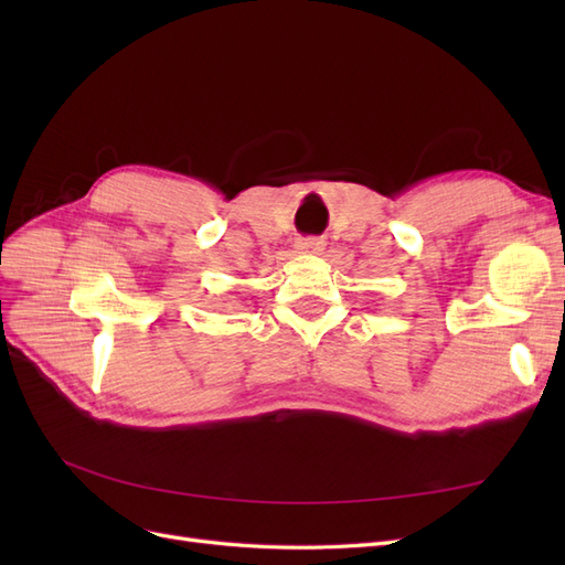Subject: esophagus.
Returning a JSON list of instances; mask_svg holds the SVG:
<instances>
[{"instance_id": "34e87169", "label": "esophagus", "mask_w": 565, "mask_h": 565, "mask_svg": "<svg viewBox=\"0 0 565 565\" xmlns=\"http://www.w3.org/2000/svg\"><path fill=\"white\" fill-rule=\"evenodd\" d=\"M324 249V243L320 237H299L297 241V252L299 254H320Z\"/></svg>"}]
</instances>
